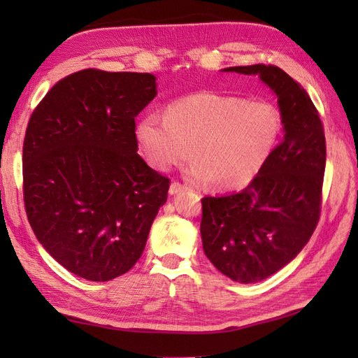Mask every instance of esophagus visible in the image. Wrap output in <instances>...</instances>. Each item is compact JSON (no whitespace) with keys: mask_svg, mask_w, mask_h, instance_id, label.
<instances>
[{"mask_svg":"<svg viewBox=\"0 0 358 358\" xmlns=\"http://www.w3.org/2000/svg\"><path fill=\"white\" fill-rule=\"evenodd\" d=\"M185 189H187L185 185L178 183V181H173V183H171V187H169V194H171V195L180 194L181 191H185Z\"/></svg>","mask_w":358,"mask_h":358,"instance_id":"1","label":"esophagus"}]
</instances>
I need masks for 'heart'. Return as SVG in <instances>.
Wrapping results in <instances>:
<instances>
[{"mask_svg": "<svg viewBox=\"0 0 358 358\" xmlns=\"http://www.w3.org/2000/svg\"><path fill=\"white\" fill-rule=\"evenodd\" d=\"M281 113L268 101L200 92L169 104L166 115L149 113L136 124L148 162L167 171L191 154L189 177L220 189L250 183L268 163L281 134Z\"/></svg>", "mask_w": 358, "mask_h": 358, "instance_id": "heart-1", "label": "heart"}]
</instances>
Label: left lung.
Wrapping results in <instances>:
<instances>
[{"mask_svg": "<svg viewBox=\"0 0 358 358\" xmlns=\"http://www.w3.org/2000/svg\"><path fill=\"white\" fill-rule=\"evenodd\" d=\"M258 75L277 95L285 136L241 192L201 199L204 254L238 283H257L292 262L322 210L326 140L318 110L299 83L272 64L227 67Z\"/></svg>", "mask_w": 358, "mask_h": 358, "instance_id": "8db88e82", "label": "left lung"}]
</instances>
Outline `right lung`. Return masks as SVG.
Segmentation results:
<instances>
[{
  "mask_svg": "<svg viewBox=\"0 0 358 358\" xmlns=\"http://www.w3.org/2000/svg\"><path fill=\"white\" fill-rule=\"evenodd\" d=\"M152 73L85 69L53 86L30 115L22 194L43 248L90 281L138 262L169 178L136 154L135 117L154 100Z\"/></svg>",
  "mask_w": 358,
  "mask_h": 358,
  "instance_id": "obj_1",
  "label": "right lung"
}]
</instances>
